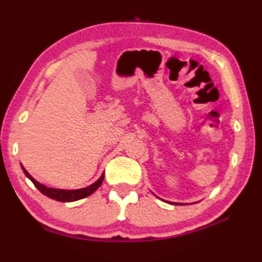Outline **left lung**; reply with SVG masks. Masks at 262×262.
Wrapping results in <instances>:
<instances>
[{
    "label": "left lung",
    "mask_w": 262,
    "mask_h": 262,
    "mask_svg": "<svg viewBox=\"0 0 262 262\" xmlns=\"http://www.w3.org/2000/svg\"><path fill=\"white\" fill-rule=\"evenodd\" d=\"M171 204H176V205H182V203H171Z\"/></svg>",
    "instance_id": "1"
}]
</instances>
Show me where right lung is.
Here are the masks:
<instances>
[{"label":"right lung","mask_w":262,"mask_h":262,"mask_svg":"<svg viewBox=\"0 0 262 262\" xmlns=\"http://www.w3.org/2000/svg\"><path fill=\"white\" fill-rule=\"evenodd\" d=\"M21 167H22V169H24L25 174L27 176V178L32 180L33 184L38 187V190L40 191V192L43 193L47 197L52 198V200L58 201V202H75V201L82 200V198L90 196L91 193H94L95 191L97 190L99 186H101L103 179H104V173H103V174L99 177V179L97 180V182H95L94 184H91V185L86 186V187H83V189H77V190L53 189V187H47L45 185H42V184H40L39 182H36V180L33 178V177L29 174L27 171H26L22 165H21Z\"/></svg>","instance_id":"add662e5"}]
</instances>
